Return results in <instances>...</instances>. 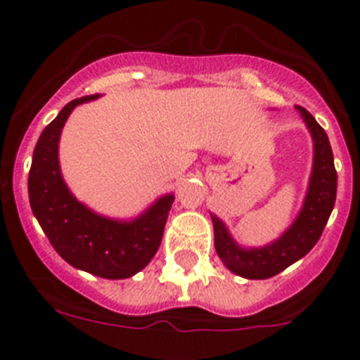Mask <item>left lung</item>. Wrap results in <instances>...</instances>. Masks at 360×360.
I'll use <instances>...</instances> for the list:
<instances>
[{
  "label": "left lung",
  "mask_w": 360,
  "mask_h": 360,
  "mask_svg": "<svg viewBox=\"0 0 360 360\" xmlns=\"http://www.w3.org/2000/svg\"><path fill=\"white\" fill-rule=\"evenodd\" d=\"M314 139V171L304 205L294 221L278 241L263 249H240L229 236L225 225L212 216L214 225V247L219 259L234 274L247 279H266L307 256L311 247L319 241L335 205L337 171L333 165V153L328 135L321 128L310 111L297 106Z\"/></svg>",
  "instance_id": "obj_1"
}]
</instances>
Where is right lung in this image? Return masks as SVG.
Wrapping results in <instances>:
<instances>
[{
  "mask_svg": "<svg viewBox=\"0 0 360 360\" xmlns=\"http://www.w3.org/2000/svg\"><path fill=\"white\" fill-rule=\"evenodd\" d=\"M97 97L75 98L43 129L32 157L28 196L32 212L65 262L101 278L124 279L144 269L158 250L174 196L160 198L129 224L103 218L73 198L59 169V135L73 108Z\"/></svg>",
  "mask_w": 360,
  "mask_h": 360,
  "instance_id": "right-lung-1",
  "label": "right lung"
}]
</instances>
